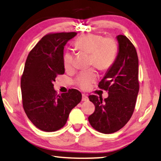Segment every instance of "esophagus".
Segmentation results:
<instances>
[{
    "mask_svg": "<svg viewBox=\"0 0 161 161\" xmlns=\"http://www.w3.org/2000/svg\"><path fill=\"white\" fill-rule=\"evenodd\" d=\"M88 97L87 96L86 94H82V101H88Z\"/></svg>",
    "mask_w": 161,
    "mask_h": 161,
    "instance_id": "esophagus-1",
    "label": "esophagus"
}]
</instances>
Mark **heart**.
<instances>
[{
  "label": "heart",
  "instance_id": "heart-1",
  "mask_svg": "<svg viewBox=\"0 0 161 161\" xmlns=\"http://www.w3.org/2000/svg\"><path fill=\"white\" fill-rule=\"evenodd\" d=\"M74 46L80 51L90 53V64H94L101 70L110 68L115 60L117 53V44L112 38H103L96 34H87L77 38ZM73 54L71 51L65 52L62 58V63L65 70L69 71L73 68ZM97 74L93 69L81 71L78 75L75 83L81 89L90 88Z\"/></svg>",
  "mask_w": 161,
  "mask_h": 161
}]
</instances>
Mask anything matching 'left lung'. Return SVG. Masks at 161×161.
<instances>
[{
    "instance_id": "left-lung-1",
    "label": "left lung",
    "mask_w": 161,
    "mask_h": 161,
    "mask_svg": "<svg viewBox=\"0 0 161 161\" xmlns=\"http://www.w3.org/2000/svg\"><path fill=\"white\" fill-rule=\"evenodd\" d=\"M116 38L117 55L99 83V88L108 91V97L103 99L96 95L89 96L95 110L88 120L95 130L105 134L116 132L129 122L139 92L136 48L126 36L119 35Z\"/></svg>"
}]
</instances>
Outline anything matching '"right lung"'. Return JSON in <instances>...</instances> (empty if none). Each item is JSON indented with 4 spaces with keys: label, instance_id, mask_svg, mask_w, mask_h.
Segmentation results:
<instances>
[{
    "label": "right lung",
    "instance_id": "1",
    "mask_svg": "<svg viewBox=\"0 0 161 161\" xmlns=\"http://www.w3.org/2000/svg\"><path fill=\"white\" fill-rule=\"evenodd\" d=\"M76 32L44 36L29 53L21 80L22 102L28 119L39 129L52 132L66 124L71 110L82 94L75 89L57 95L53 82L64 73V48Z\"/></svg>",
    "mask_w": 161,
    "mask_h": 161
}]
</instances>
